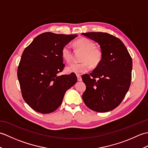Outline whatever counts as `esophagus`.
<instances>
[{"label":"esophagus","mask_w":148,"mask_h":148,"mask_svg":"<svg viewBox=\"0 0 148 148\" xmlns=\"http://www.w3.org/2000/svg\"><path fill=\"white\" fill-rule=\"evenodd\" d=\"M77 81H82V78H81V76H79V75H77Z\"/></svg>","instance_id":"esophagus-1"}]
</instances>
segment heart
<instances>
[{
    "label": "heart",
    "mask_w": 148,
    "mask_h": 148,
    "mask_svg": "<svg viewBox=\"0 0 148 148\" xmlns=\"http://www.w3.org/2000/svg\"><path fill=\"white\" fill-rule=\"evenodd\" d=\"M74 45L77 48L83 51L81 56V63H72L66 67L68 73L81 74L89 71L88 64L95 67L99 64L102 58L100 50L95 48V45L92 40L86 38H81L75 41ZM62 56L65 62H70L72 58V53L71 47L65 45L62 49Z\"/></svg>",
    "instance_id": "1"
}]
</instances>
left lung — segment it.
<instances>
[{"mask_svg":"<svg viewBox=\"0 0 148 148\" xmlns=\"http://www.w3.org/2000/svg\"><path fill=\"white\" fill-rule=\"evenodd\" d=\"M99 45L102 58L93 71L82 76L86 88L82 95L96 112L111 111L120 104L131 83L132 60L120 39L103 32L82 33Z\"/></svg>","mask_w":148,"mask_h":148,"instance_id":"obj_1","label":"left lung"}]
</instances>
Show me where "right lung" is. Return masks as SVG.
<instances>
[{
	"mask_svg": "<svg viewBox=\"0 0 148 148\" xmlns=\"http://www.w3.org/2000/svg\"><path fill=\"white\" fill-rule=\"evenodd\" d=\"M77 35L45 32L25 49L18 68V78L25 101L34 111L51 113L61 105L65 92L77 82L74 73L58 74L64 64L63 47Z\"/></svg>",
	"mask_w": 148,
	"mask_h": 148,
	"instance_id": "1",
	"label": "right lung"
}]
</instances>
